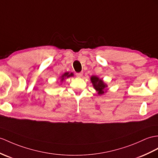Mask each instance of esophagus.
<instances>
[{"mask_svg":"<svg viewBox=\"0 0 158 158\" xmlns=\"http://www.w3.org/2000/svg\"><path fill=\"white\" fill-rule=\"evenodd\" d=\"M83 75V72H80V73H77L76 76L77 77H78V78H80V77H82Z\"/></svg>","mask_w":158,"mask_h":158,"instance_id":"34e87169","label":"esophagus"}]
</instances>
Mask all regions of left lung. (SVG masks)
Listing matches in <instances>:
<instances>
[{
	"label": "left lung",
	"instance_id": "1",
	"mask_svg": "<svg viewBox=\"0 0 158 158\" xmlns=\"http://www.w3.org/2000/svg\"><path fill=\"white\" fill-rule=\"evenodd\" d=\"M90 81L99 96H101L107 92L106 88L108 87V85L103 81L102 79L99 78L97 76H91Z\"/></svg>",
	"mask_w": 158,
	"mask_h": 158
}]
</instances>
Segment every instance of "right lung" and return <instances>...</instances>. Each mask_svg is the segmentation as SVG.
<instances>
[{
    "instance_id": "right-lung-1",
    "label": "right lung",
    "mask_w": 158,
    "mask_h": 158,
    "mask_svg": "<svg viewBox=\"0 0 158 158\" xmlns=\"http://www.w3.org/2000/svg\"><path fill=\"white\" fill-rule=\"evenodd\" d=\"M72 76H74V74H73L72 72L70 73V72H67L64 73V74L60 76V82L62 83L65 79L70 78V77H72Z\"/></svg>"
}]
</instances>
